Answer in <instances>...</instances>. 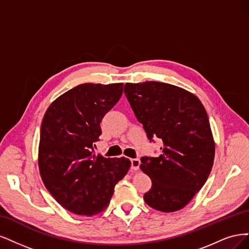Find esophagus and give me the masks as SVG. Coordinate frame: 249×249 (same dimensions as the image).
I'll return each mask as SVG.
<instances>
[{"label": "esophagus", "instance_id": "1", "mask_svg": "<svg viewBox=\"0 0 249 249\" xmlns=\"http://www.w3.org/2000/svg\"><path fill=\"white\" fill-rule=\"evenodd\" d=\"M140 164H141V160L139 158L131 159V170L132 171H138L140 168Z\"/></svg>", "mask_w": 249, "mask_h": 249}]
</instances>
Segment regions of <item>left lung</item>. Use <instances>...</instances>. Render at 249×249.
<instances>
[{
    "mask_svg": "<svg viewBox=\"0 0 249 249\" xmlns=\"http://www.w3.org/2000/svg\"><path fill=\"white\" fill-rule=\"evenodd\" d=\"M124 93L148 139L162 141L158 157L141 158V170L152 180L143 199L158 211H178L204 186L213 166L207 111L195 94L170 84L127 83Z\"/></svg>",
    "mask_w": 249,
    "mask_h": 249,
    "instance_id": "left-lung-1",
    "label": "left lung"
}]
</instances>
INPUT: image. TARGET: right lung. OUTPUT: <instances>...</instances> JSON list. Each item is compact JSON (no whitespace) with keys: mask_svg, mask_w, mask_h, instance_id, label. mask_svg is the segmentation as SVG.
<instances>
[{"mask_svg":"<svg viewBox=\"0 0 249 249\" xmlns=\"http://www.w3.org/2000/svg\"><path fill=\"white\" fill-rule=\"evenodd\" d=\"M123 84H83L46 109L40 129L38 165L46 189L66 210L92 216L103 211L130 160L93 153L103 117L121 98Z\"/></svg>","mask_w":249,"mask_h":249,"instance_id":"right-lung-1","label":"right lung"}]
</instances>
